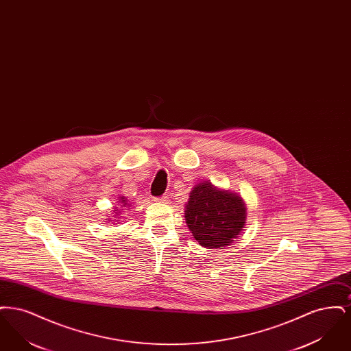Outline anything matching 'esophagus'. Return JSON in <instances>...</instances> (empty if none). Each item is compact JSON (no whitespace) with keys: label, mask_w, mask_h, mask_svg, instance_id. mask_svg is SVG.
<instances>
[{"label":"esophagus","mask_w":351,"mask_h":351,"mask_svg":"<svg viewBox=\"0 0 351 351\" xmlns=\"http://www.w3.org/2000/svg\"><path fill=\"white\" fill-rule=\"evenodd\" d=\"M155 201H158V202H163V204H168V202H169V197L163 195V196H160V197H156Z\"/></svg>","instance_id":"esophagus-1"}]
</instances>
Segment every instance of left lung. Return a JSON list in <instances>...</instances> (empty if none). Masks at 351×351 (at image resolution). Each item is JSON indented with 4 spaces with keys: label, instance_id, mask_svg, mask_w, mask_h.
Here are the masks:
<instances>
[{
    "label": "left lung",
    "instance_id": "obj_1",
    "mask_svg": "<svg viewBox=\"0 0 351 351\" xmlns=\"http://www.w3.org/2000/svg\"><path fill=\"white\" fill-rule=\"evenodd\" d=\"M185 221L201 246L218 249L230 245L242 232L246 208L239 196L200 183L191 192Z\"/></svg>",
    "mask_w": 351,
    "mask_h": 351
}]
</instances>
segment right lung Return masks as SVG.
Returning <instances> with one entry per match:
<instances>
[{
	"label": "right lung",
	"mask_w": 351,
	"mask_h": 351,
	"mask_svg": "<svg viewBox=\"0 0 351 351\" xmlns=\"http://www.w3.org/2000/svg\"><path fill=\"white\" fill-rule=\"evenodd\" d=\"M119 200H121V202H123V204H125V205H126V204H128V202H126V200H123V197H121V199H119Z\"/></svg>",
	"instance_id": "obj_1"
}]
</instances>
